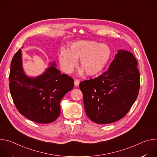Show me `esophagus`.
Masks as SVG:
<instances>
[{"label": "esophagus", "mask_w": 157, "mask_h": 157, "mask_svg": "<svg viewBox=\"0 0 157 157\" xmlns=\"http://www.w3.org/2000/svg\"><path fill=\"white\" fill-rule=\"evenodd\" d=\"M79 82H80V81L79 80V79H76L75 81V82H74V84H75V86H79Z\"/></svg>", "instance_id": "obj_1"}]
</instances>
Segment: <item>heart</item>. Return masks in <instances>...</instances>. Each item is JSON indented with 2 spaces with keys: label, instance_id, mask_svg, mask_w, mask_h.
Instances as JSON below:
<instances>
[{
  "label": "heart",
  "instance_id": "b5f03b06",
  "mask_svg": "<svg viewBox=\"0 0 157 157\" xmlns=\"http://www.w3.org/2000/svg\"><path fill=\"white\" fill-rule=\"evenodd\" d=\"M111 50L105 44L92 40H79L72 43L68 50L62 49L58 56L63 70L71 73L80 59V66L88 76L100 73L109 62Z\"/></svg>",
  "mask_w": 157,
  "mask_h": 157
}]
</instances>
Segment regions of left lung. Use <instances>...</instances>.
Wrapping results in <instances>:
<instances>
[{"label": "left lung", "mask_w": 157, "mask_h": 157, "mask_svg": "<svg viewBox=\"0 0 157 157\" xmlns=\"http://www.w3.org/2000/svg\"><path fill=\"white\" fill-rule=\"evenodd\" d=\"M117 52L107 71L79 84L86 113L97 124H110L123 118L139 94L137 61L130 52Z\"/></svg>", "instance_id": "1"}]
</instances>
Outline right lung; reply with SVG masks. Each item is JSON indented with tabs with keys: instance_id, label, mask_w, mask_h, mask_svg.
<instances>
[{
	"instance_id": "obj_1",
	"label": "right lung",
	"mask_w": 157,
	"mask_h": 157,
	"mask_svg": "<svg viewBox=\"0 0 157 157\" xmlns=\"http://www.w3.org/2000/svg\"><path fill=\"white\" fill-rule=\"evenodd\" d=\"M44 73L35 78L27 76L19 49L10 64L9 88L19 113L40 124L55 121L60 114V101L74 87L73 79L61 74L53 62Z\"/></svg>"
}]
</instances>
